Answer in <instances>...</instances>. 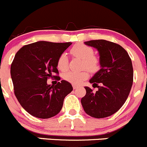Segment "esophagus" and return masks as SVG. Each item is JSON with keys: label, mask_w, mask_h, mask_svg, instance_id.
Instances as JSON below:
<instances>
[{"label": "esophagus", "mask_w": 147, "mask_h": 147, "mask_svg": "<svg viewBox=\"0 0 147 147\" xmlns=\"http://www.w3.org/2000/svg\"><path fill=\"white\" fill-rule=\"evenodd\" d=\"M72 87H73V89L74 90H75V89H77L78 87V85H76V84H72Z\"/></svg>", "instance_id": "esophagus-1"}]
</instances>
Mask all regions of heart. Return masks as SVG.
<instances>
[{"label": "heart", "mask_w": 147, "mask_h": 147, "mask_svg": "<svg viewBox=\"0 0 147 147\" xmlns=\"http://www.w3.org/2000/svg\"><path fill=\"white\" fill-rule=\"evenodd\" d=\"M72 55L83 60L82 67H85L91 72H95L99 69V60L93 55L94 51L92 47L79 43L74 45L70 50ZM57 67L60 71H65L68 67V59L66 53H62L57 60ZM89 74L87 70L67 71L63 75V79L67 82L78 84L87 79Z\"/></svg>", "instance_id": "obj_1"}]
</instances>
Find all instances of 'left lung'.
<instances>
[{
	"label": "left lung",
	"mask_w": 147,
	"mask_h": 147,
	"mask_svg": "<svg viewBox=\"0 0 147 147\" xmlns=\"http://www.w3.org/2000/svg\"><path fill=\"white\" fill-rule=\"evenodd\" d=\"M98 51L100 70L90 80L93 87H85L86 94L81 99L84 112L94 118H105L116 113L127 100L133 82L131 58L121 46L105 40L84 42ZM100 85H98V83Z\"/></svg>",
	"instance_id": "1"
}]
</instances>
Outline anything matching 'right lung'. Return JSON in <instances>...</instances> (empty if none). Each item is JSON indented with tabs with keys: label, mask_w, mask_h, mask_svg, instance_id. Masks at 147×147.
Masks as SVG:
<instances>
[{
	"label": "right lung",
	"mask_w": 147,
	"mask_h": 147,
	"mask_svg": "<svg viewBox=\"0 0 147 147\" xmlns=\"http://www.w3.org/2000/svg\"><path fill=\"white\" fill-rule=\"evenodd\" d=\"M72 42L38 41L23 46L17 52L10 67V75L17 100L30 115L48 119L59 113L65 97L73 90L65 80L55 86L47 78H57V60ZM60 80V77L57 78Z\"/></svg>",
	"instance_id": "right-lung-1"
}]
</instances>
